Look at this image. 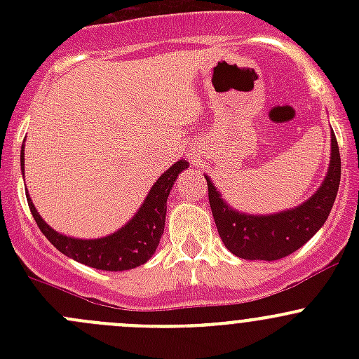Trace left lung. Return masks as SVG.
<instances>
[{"instance_id":"left-lung-1","label":"left lung","mask_w":359,"mask_h":359,"mask_svg":"<svg viewBox=\"0 0 359 359\" xmlns=\"http://www.w3.org/2000/svg\"><path fill=\"white\" fill-rule=\"evenodd\" d=\"M208 200L219 236L240 259L278 260L290 255L311 240L328 219L340 184V154L332 132V159L328 175L311 200L299 208L274 215H245L231 210L217 193L208 177Z\"/></svg>"}]
</instances>
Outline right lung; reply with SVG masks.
<instances>
[{
	"mask_svg": "<svg viewBox=\"0 0 359 359\" xmlns=\"http://www.w3.org/2000/svg\"><path fill=\"white\" fill-rule=\"evenodd\" d=\"M20 165L24 170V151L20 153ZM187 161H177L170 166L165 173L156 180L153 189L147 194L146 201L140 206L137 215L126 224L125 227L111 236L100 240H74V238L62 236L55 233L45 220L39 217L27 194V205L31 208L36 224L41 233L48 238L64 255L102 271H126L137 266H142L153 257L159 245V238L163 234L166 215V200L170 189L173 187L177 175L187 168Z\"/></svg>",
	"mask_w": 359,
	"mask_h": 359,
	"instance_id": "obj_1",
	"label": "right lung"
}]
</instances>
